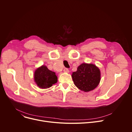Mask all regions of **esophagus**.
Wrapping results in <instances>:
<instances>
[{
    "instance_id": "esophagus-1",
    "label": "esophagus",
    "mask_w": 132,
    "mask_h": 132,
    "mask_svg": "<svg viewBox=\"0 0 132 132\" xmlns=\"http://www.w3.org/2000/svg\"><path fill=\"white\" fill-rule=\"evenodd\" d=\"M64 71L65 73H69V70H68V68H65L64 69Z\"/></svg>"
}]
</instances>
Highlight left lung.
Returning a JSON list of instances; mask_svg holds the SVG:
<instances>
[{"mask_svg": "<svg viewBox=\"0 0 132 132\" xmlns=\"http://www.w3.org/2000/svg\"><path fill=\"white\" fill-rule=\"evenodd\" d=\"M101 71L93 64L82 63L73 72L72 77L75 85L80 90L88 92L96 88L101 81Z\"/></svg>", "mask_w": 132, "mask_h": 132, "instance_id": "obj_1", "label": "left lung"}]
</instances>
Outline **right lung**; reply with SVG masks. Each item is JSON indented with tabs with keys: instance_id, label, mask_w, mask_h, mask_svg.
<instances>
[{
	"instance_id": "obj_1",
	"label": "right lung",
	"mask_w": 132,
	"mask_h": 132,
	"mask_svg": "<svg viewBox=\"0 0 132 132\" xmlns=\"http://www.w3.org/2000/svg\"><path fill=\"white\" fill-rule=\"evenodd\" d=\"M34 78L37 86L42 89L52 87L57 82L58 79L55 73L48 69L45 65H42L35 70Z\"/></svg>"
}]
</instances>
